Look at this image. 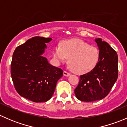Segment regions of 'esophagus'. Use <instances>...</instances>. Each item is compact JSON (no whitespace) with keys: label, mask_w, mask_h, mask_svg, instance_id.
<instances>
[{"label":"esophagus","mask_w":127,"mask_h":127,"mask_svg":"<svg viewBox=\"0 0 127 127\" xmlns=\"http://www.w3.org/2000/svg\"><path fill=\"white\" fill-rule=\"evenodd\" d=\"M63 74H64V75L66 77H69L70 75H71V74H70V73L67 72H66V71H64Z\"/></svg>","instance_id":"1"}]
</instances>
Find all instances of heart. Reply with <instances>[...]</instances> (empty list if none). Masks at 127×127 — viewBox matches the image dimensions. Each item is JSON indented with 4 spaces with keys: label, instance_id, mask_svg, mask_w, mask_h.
<instances>
[{
    "label": "heart",
    "instance_id": "1",
    "mask_svg": "<svg viewBox=\"0 0 127 127\" xmlns=\"http://www.w3.org/2000/svg\"><path fill=\"white\" fill-rule=\"evenodd\" d=\"M55 60L63 63L69 58V67L79 74L89 72L95 67L99 58L98 48L80 39H71L55 47L53 51Z\"/></svg>",
    "mask_w": 127,
    "mask_h": 127
}]
</instances>
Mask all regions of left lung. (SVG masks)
Instances as JSON below:
<instances>
[{"mask_svg": "<svg viewBox=\"0 0 127 127\" xmlns=\"http://www.w3.org/2000/svg\"><path fill=\"white\" fill-rule=\"evenodd\" d=\"M99 50L96 66L80 76L74 90L78 99L91 102L103 99L109 94L118 77V56L116 51L100 38L95 39Z\"/></svg>", "mask_w": 127, "mask_h": 127, "instance_id": "8db88e82", "label": "left lung"}]
</instances>
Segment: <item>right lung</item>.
I'll return each mask as SVG.
<instances>
[{"label":"right lung","mask_w":127,"mask_h":127,"mask_svg":"<svg viewBox=\"0 0 127 127\" xmlns=\"http://www.w3.org/2000/svg\"><path fill=\"white\" fill-rule=\"evenodd\" d=\"M52 40L34 37L16 47L13 54L11 75L15 89L20 96L35 103L49 100L63 75L61 69L43 56L46 43Z\"/></svg>","instance_id":"1"}]
</instances>
